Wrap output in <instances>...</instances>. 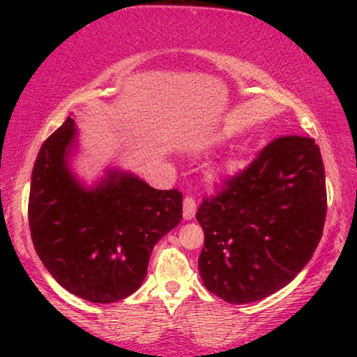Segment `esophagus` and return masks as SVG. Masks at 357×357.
Returning <instances> with one entry per match:
<instances>
[{
	"mask_svg": "<svg viewBox=\"0 0 357 357\" xmlns=\"http://www.w3.org/2000/svg\"><path fill=\"white\" fill-rule=\"evenodd\" d=\"M195 213H196V203L195 199L190 198V196H186L183 202V218L184 220H192L195 218Z\"/></svg>",
	"mask_w": 357,
	"mask_h": 357,
	"instance_id": "obj_1",
	"label": "esophagus"
}]
</instances>
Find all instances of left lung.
I'll list each match as a JSON object with an SVG mask.
<instances>
[{
    "label": "left lung",
    "instance_id": "1",
    "mask_svg": "<svg viewBox=\"0 0 357 357\" xmlns=\"http://www.w3.org/2000/svg\"><path fill=\"white\" fill-rule=\"evenodd\" d=\"M326 211V174L314 139L272 141L196 213L204 231L198 260L204 287L230 304L284 289L312 258Z\"/></svg>",
    "mask_w": 357,
    "mask_h": 357
}]
</instances>
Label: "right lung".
<instances>
[{"label": "right lung", "instance_id": "obj_1", "mask_svg": "<svg viewBox=\"0 0 357 357\" xmlns=\"http://www.w3.org/2000/svg\"><path fill=\"white\" fill-rule=\"evenodd\" d=\"M70 116L36 155L28 202L31 240L65 290L110 304L141 287L154 245L183 218V195L154 190L116 167L85 186L68 165L79 146Z\"/></svg>", "mask_w": 357, "mask_h": 357}]
</instances>
